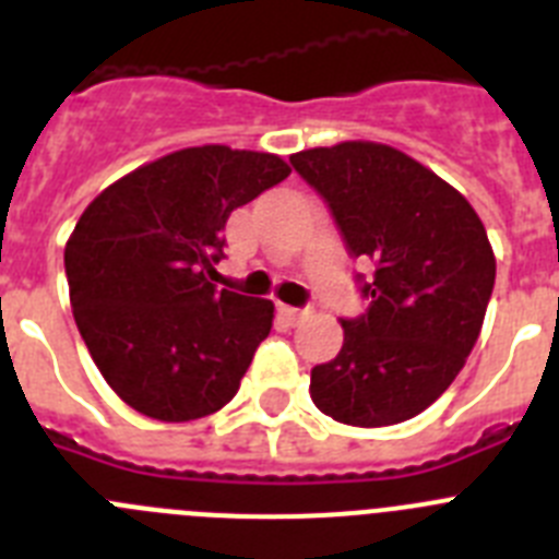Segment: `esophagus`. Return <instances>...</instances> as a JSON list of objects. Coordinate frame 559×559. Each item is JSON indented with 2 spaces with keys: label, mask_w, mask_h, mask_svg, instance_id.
I'll list each match as a JSON object with an SVG mask.
<instances>
[{
  "label": "esophagus",
  "mask_w": 559,
  "mask_h": 559,
  "mask_svg": "<svg viewBox=\"0 0 559 559\" xmlns=\"http://www.w3.org/2000/svg\"><path fill=\"white\" fill-rule=\"evenodd\" d=\"M280 313H283V319L288 324H299V322H302V319H308V310L290 308V305H280Z\"/></svg>",
  "instance_id": "34e87169"
}]
</instances>
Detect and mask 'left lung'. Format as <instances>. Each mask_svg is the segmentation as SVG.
Wrapping results in <instances>:
<instances>
[{"mask_svg": "<svg viewBox=\"0 0 559 559\" xmlns=\"http://www.w3.org/2000/svg\"><path fill=\"white\" fill-rule=\"evenodd\" d=\"M333 212L353 257L374 274L344 344L310 372L316 408L358 428L426 412L464 367L496 285V254L462 192L380 142H338L290 156Z\"/></svg>", "mask_w": 559, "mask_h": 559, "instance_id": "8db88e82", "label": "left lung"}]
</instances>
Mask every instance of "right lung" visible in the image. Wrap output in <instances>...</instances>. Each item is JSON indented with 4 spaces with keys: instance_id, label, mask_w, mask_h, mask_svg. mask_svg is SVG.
Here are the masks:
<instances>
[{
    "instance_id": "right-lung-1",
    "label": "right lung",
    "mask_w": 559,
    "mask_h": 559,
    "mask_svg": "<svg viewBox=\"0 0 559 559\" xmlns=\"http://www.w3.org/2000/svg\"><path fill=\"white\" fill-rule=\"evenodd\" d=\"M288 173L276 153L185 147L83 210L63 249L69 302L88 355L133 412L190 423L237 394L274 302L210 280L231 212Z\"/></svg>"
}]
</instances>
